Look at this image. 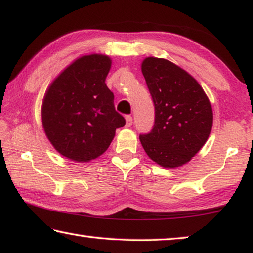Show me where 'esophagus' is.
Here are the masks:
<instances>
[{"mask_svg":"<svg viewBox=\"0 0 253 253\" xmlns=\"http://www.w3.org/2000/svg\"><path fill=\"white\" fill-rule=\"evenodd\" d=\"M132 123H133V119H132L131 115H126V126L129 127L132 126Z\"/></svg>","mask_w":253,"mask_h":253,"instance_id":"1","label":"esophagus"}]
</instances>
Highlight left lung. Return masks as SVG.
<instances>
[{
    "mask_svg": "<svg viewBox=\"0 0 253 253\" xmlns=\"http://www.w3.org/2000/svg\"><path fill=\"white\" fill-rule=\"evenodd\" d=\"M141 70L155 107L153 129L139 135L143 149L161 166L185 164L209 137L211 105L197 80L172 62L147 57Z\"/></svg>",
    "mask_w": 253,
    "mask_h": 253,
    "instance_id": "8db88e82",
    "label": "left lung"
}]
</instances>
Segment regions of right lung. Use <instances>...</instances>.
I'll use <instances>...</instances> for the list:
<instances>
[{"instance_id": "1", "label": "right lung", "mask_w": 253, "mask_h": 253, "mask_svg": "<svg viewBox=\"0 0 253 253\" xmlns=\"http://www.w3.org/2000/svg\"><path fill=\"white\" fill-rule=\"evenodd\" d=\"M111 60L86 55L73 62L53 81L44 97L42 120L45 133L64 157L88 162L111 145L126 119L115 111L114 94L105 79Z\"/></svg>"}]
</instances>
